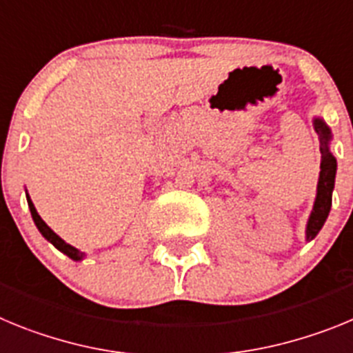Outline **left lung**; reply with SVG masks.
<instances>
[{
    "mask_svg": "<svg viewBox=\"0 0 353 353\" xmlns=\"http://www.w3.org/2000/svg\"><path fill=\"white\" fill-rule=\"evenodd\" d=\"M313 127L320 138V152H322V162H320V174H318L316 198H314L313 210L310 214V219L305 224V240L310 242L320 233V230L325 224L329 217L330 207H332V191H334L336 171H338V162L334 154L330 152V143H332V130L327 125L323 118L314 117Z\"/></svg>",
    "mask_w": 353,
    "mask_h": 353,
    "instance_id": "obj_1",
    "label": "left lung"
}]
</instances>
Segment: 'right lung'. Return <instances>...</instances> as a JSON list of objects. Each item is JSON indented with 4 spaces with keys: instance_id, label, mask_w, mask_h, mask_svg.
Segmentation results:
<instances>
[{
    "instance_id": "add662e5",
    "label": "right lung",
    "mask_w": 353,
    "mask_h": 353,
    "mask_svg": "<svg viewBox=\"0 0 353 353\" xmlns=\"http://www.w3.org/2000/svg\"><path fill=\"white\" fill-rule=\"evenodd\" d=\"M26 199H28V207H30V212H31V217H33V223H35V226H37V230H39V232H40V235H42L43 239L48 240V242H51V244L54 245V248L58 249V251H61V252H63V254H67V256L70 258V260H74V261L84 260V256H86L84 252H81L79 249L74 248V245L67 244V242H65V240L61 239L60 235H56V233L52 232L51 228H49L48 224L43 223V219L39 215V212H37L35 205H33V201H31V198H30V194H28V192H26Z\"/></svg>"
}]
</instances>
